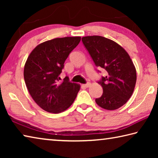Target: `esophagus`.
<instances>
[{"instance_id":"esophagus-1","label":"esophagus","mask_w":158,"mask_h":158,"mask_svg":"<svg viewBox=\"0 0 158 158\" xmlns=\"http://www.w3.org/2000/svg\"><path fill=\"white\" fill-rule=\"evenodd\" d=\"M83 85H84L85 88L90 87V83H87V84H83Z\"/></svg>"}]
</instances>
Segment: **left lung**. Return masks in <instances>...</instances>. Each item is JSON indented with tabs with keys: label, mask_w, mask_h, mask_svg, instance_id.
<instances>
[{
	"label": "left lung",
	"mask_w": 158,
	"mask_h": 158,
	"mask_svg": "<svg viewBox=\"0 0 158 158\" xmlns=\"http://www.w3.org/2000/svg\"><path fill=\"white\" fill-rule=\"evenodd\" d=\"M83 44L95 65L104 68L106 76L98 82L103 89L98 106L106 110H115L124 105L135 89L137 73L129 54L114 41L99 35L82 37Z\"/></svg>",
	"instance_id": "obj_1"
}]
</instances>
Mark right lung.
I'll use <instances>...</instances> for the list:
<instances>
[{
  "label": "right lung",
  "instance_id": "1",
  "mask_svg": "<svg viewBox=\"0 0 158 158\" xmlns=\"http://www.w3.org/2000/svg\"><path fill=\"white\" fill-rule=\"evenodd\" d=\"M81 37H58L42 42L32 51L25 63L23 77L32 98L49 113L65 111L73 103L80 85L65 77L60 82L67 58L79 44Z\"/></svg>",
  "mask_w": 158,
  "mask_h": 158
}]
</instances>
